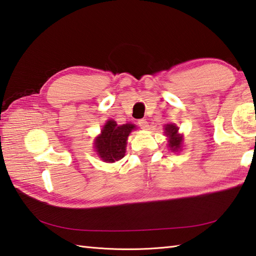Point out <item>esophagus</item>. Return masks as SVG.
<instances>
[{
	"instance_id": "obj_1",
	"label": "esophagus",
	"mask_w": 256,
	"mask_h": 256,
	"mask_svg": "<svg viewBox=\"0 0 256 256\" xmlns=\"http://www.w3.org/2000/svg\"><path fill=\"white\" fill-rule=\"evenodd\" d=\"M138 126H140V128H144V130L148 128V122L146 121V120H144V118L138 120Z\"/></svg>"
}]
</instances>
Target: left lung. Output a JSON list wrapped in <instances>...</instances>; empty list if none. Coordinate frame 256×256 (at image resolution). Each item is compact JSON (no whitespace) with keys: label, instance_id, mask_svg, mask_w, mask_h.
Returning <instances> with one entry per match:
<instances>
[{"label":"left lung","instance_id":"obj_1","mask_svg":"<svg viewBox=\"0 0 256 256\" xmlns=\"http://www.w3.org/2000/svg\"><path fill=\"white\" fill-rule=\"evenodd\" d=\"M165 132H166V135L170 136V140H168L170 148H171L172 151H178L182 143V138L180 136V135H178V128L175 126V125L168 124L166 126H165Z\"/></svg>","mask_w":256,"mask_h":256}]
</instances>
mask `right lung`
I'll return each mask as SVG.
<instances>
[{
	"label": "right lung",
	"instance_id": "1",
	"mask_svg": "<svg viewBox=\"0 0 256 256\" xmlns=\"http://www.w3.org/2000/svg\"><path fill=\"white\" fill-rule=\"evenodd\" d=\"M135 126L133 124L118 125L113 120L104 125L102 133L96 138L95 148L105 162H115L125 155L128 134Z\"/></svg>",
	"mask_w": 256,
	"mask_h": 256
}]
</instances>
